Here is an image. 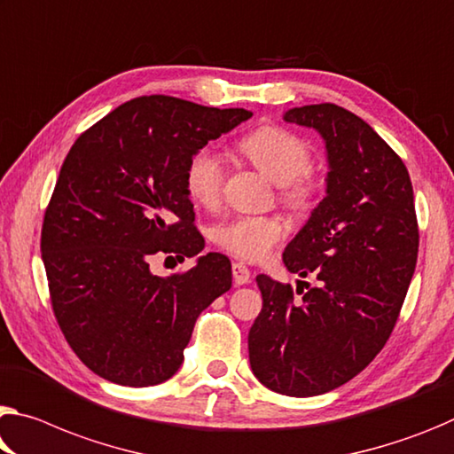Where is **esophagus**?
Returning a JSON list of instances; mask_svg holds the SVG:
<instances>
[{"label":"esophagus","instance_id":"obj_1","mask_svg":"<svg viewBox=\"0 0 454 454\" xmlns=\"http://www.w3.org/2000/svg\"><path fill=\"white\" fill-rule=\"evenodd\" d=\"M232 277H234V283L236 285H247L250 283V270L247 264L242 262H234L232 264Z\"/></svg>","mask_w":454,"mask_h":454}]
</instances>
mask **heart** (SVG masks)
Listing matches in <instances>:
<instances>
[{
    "mask_svg": "<svg viewBox=\"0 0 454 454\" xmlns=\"http://www.w3.org/2000/svg\"><path fill=\"white\" fill-rule=\"evenodd\" d=\"M239 151L280 185V201L293 212L305 214L317 204L321 179L311 169L313 149L303 137L280 125H261L239 139ZM188 196L201 206H214L224 188V165L212 147H200L190 155L184 171ZM283 224L272 215H234L212 230V239L226 253L258 261L283 239Z\"/></svg>",
    "mask_w": 454,
    "mask_h": 454,
    "instance_id": "b5f03b06",
    "label": "heart"
}]
</instances>
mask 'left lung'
Listing matches in <instances>:
<instances>
[{"label": "left lung", "instance_id": "obj_1", "mask_svg": "<svg viewBox=\"0 0 454 454\" xmlns=\"http://www.w3.org/2000/svg\"><path fill=\"white\" fill-rule=\"evenodd\" d=\"M285 121L317 129L327 143V196L283 254L286 269L315 286L299 280L297 299L291 285L256 277L262 309L248 356L266 387L307 398L349 382L382 351L420 236L406 165L364 119L321 103L291 109Z\"/></svg>", "mask_w": 454, "mask_h": 454}]
</instances>
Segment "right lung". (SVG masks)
Segmentation results:
<instances>
[{"instance_id": "1", "label": "right lung", "mask_w": 454, "mask_h": 454, "mask_svg": "<svg viewBox=\"0 0 454 454\" xmlns=\"http://www.w3.org/2000/svg\"><path fill=\"white\" fill-rule=\"evenodd\" d=\"M250 117L247 109L137 97L70 147L40 250L54 317L97 376L131 387L165 382L182 365L200 313L232 286L230 261L218 253L169 278L155 277L149 261L201 253L185 163Z\"/></svg>"}]
</instances>
